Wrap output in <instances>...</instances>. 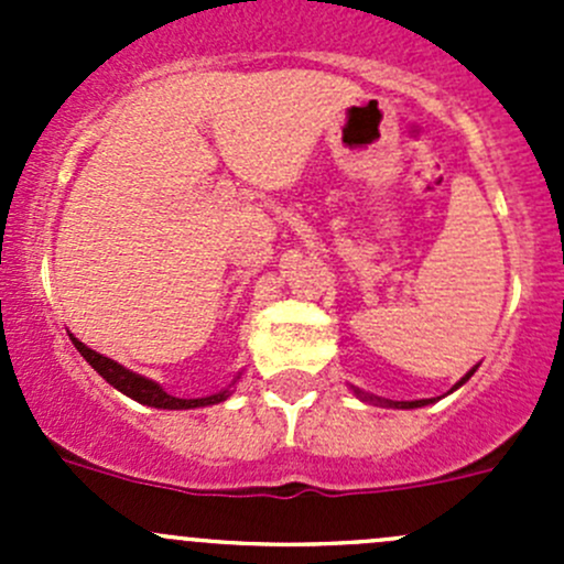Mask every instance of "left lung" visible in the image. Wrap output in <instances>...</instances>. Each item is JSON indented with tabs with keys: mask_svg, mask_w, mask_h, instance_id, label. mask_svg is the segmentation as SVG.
<instances>
[{
	"mask_svg": "<svg viewBox=\"0 0 564 564\" xmlns=\"http://www.w3.org/2000/svg\"><path fill=\"white\" fill-rule=\"evenodd\" d=\"M475 371H477V366L471 368V371H466L464 377H460L458 382L453 384L451 392H453V390H458L460 384L469 382V377H471V373H475ZM351 390H355V395L360 398V401H371V403H379V406H388V409H417V406H429V403H434V401H431V398H420V401H390V398L371 395V392H362V390H357V388H351Z\"/></svg>",
	"mask_w": 564,
	"mask_h": 564,
	"instance_id": "obj_1",
	"label": "left lung"
}]
</instances>
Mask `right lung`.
Listing matches in <instances>:
<instances>
[{
	"label": "right lung",
	"instance_id": "right-lung-1",
	"mask_svg": "<svg viewBox=\"0 0 564 564\" xmlns=\"http://www.w3.org/2000/svg\"><path fill=\"white\" fill-rule=\"evenodd\" d=\"M73 346H76L78 351H82L84 360L89 362V366L95 368V371L100 373V377L106 379L111 388H117L122 395L133 398V401L144 403V406H155V409H198V406H213V403H220L226 401V398L231 395V390H235V384L240 382L242 371L237 373L235 382L229 384V388H224L220 392H213V395H204V398H176V395H169L166 390L161 388L158 382H152V379L141 377V373L130 371V368L119 366L117 360H111V357H104L98 355L95 349H89L87 344H82L78 338H73Z\"/></svg>",
	"mask_w": 564,
	"mask_h": 564
}]
</instances>
